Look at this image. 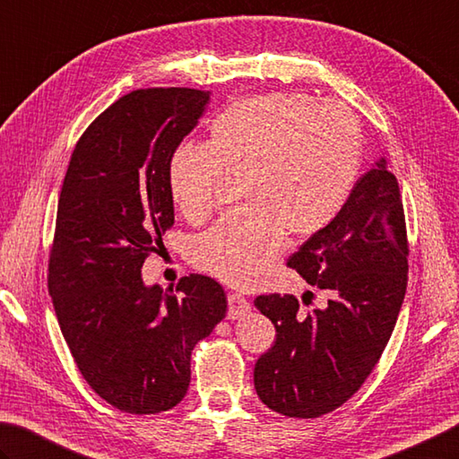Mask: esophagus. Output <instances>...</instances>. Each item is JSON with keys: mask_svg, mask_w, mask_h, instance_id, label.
Wrapping results in <instances>:
<instances>
[{"mask_svg": "<svg viewBox=\"0 0 459 459\" xmlns=\"http://www.w3.org/2000/svg\"><path fill=\"white\" fill-rule=\"evenodd\" d=\"M247 311H249V301L241 296V293L230 291L228 293V317L238 319L241 316H246Z\"/></svg>", "mask_w": 459, "mask_h": 459, "instance_id": "esophagus-1", "label": "esophagus"}]
</instances>
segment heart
Segmentation results:
<instances>
[{
	"label": "heart",
	"instance_id": "1",
	"mask_svg": "<svg viewBox=\"0 0 459 459\" xmlns=\"http://www.w3.org/2000/svg\"><path fill=\"white\" fill-rule=\"evenodd\" d=\"M364 140L340 101L259 93L223 108L207 143H184L168 161V187L189 221L210 218L228 178L246 204L194 239L192 262L236 288L270 272L288 233L306 239L330 226L358 184Z\"/></svg>",
	"mask_w": 459,
	"mask_h": 459
}]
</instances>
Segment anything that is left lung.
Returning a JSON list of instances; mask_svg holds the SVG:
<instances>
[{
    "label": "left lung",
    "mask_w": 459,
    "mask_h": 459,
    "mask_svg": "<svg viewBox=\"0 0 459 459\" xmlns=\"http://www.w3.org/2000/svg\"><path fill=\"white\" fill-rule=\"evenodd\" d=\"M402 194L387 161L358 179L343 210L288 259L327 306L304 316L293 296H257L275 343L255 361L254 385L267 408L319 418L356 394L376 368L408 285Z\"/></svg>",
    "instance_id": "1"
}]
</instances>
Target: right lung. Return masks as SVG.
I'll return each instance as SVG.
<instances>
[{
    "label": "right lung",
    "instance_id": "add662e5",
    "mask_svg": "<svg viewBox=\"0 0 459 459\" xmlns=\"http://www.w3.org/2000/svg\"><path fill=\"white\" fill-rule=\"evenodd\" d=\"M210 91L135 90L77 142L57 202L48 288L85 382L127 413L178 405L195 343L226 317L221 285L192 273L163 291L142 267L174 226L168 161L197 126Z\"/></svg>",
    "mask_w": 459,
    "mask_h": 459
}]
</instances>
